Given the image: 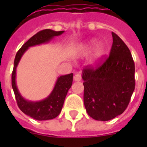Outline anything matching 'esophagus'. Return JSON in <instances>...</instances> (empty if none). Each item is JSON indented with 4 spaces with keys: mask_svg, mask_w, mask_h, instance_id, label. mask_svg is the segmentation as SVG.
<instances>
[{
    "mask_svg": "<svg viewBox=\"0 0 147 147\" xmlns=\"http://www.w3.org/2000/svg\"><path fill=\"white\" fill-rule=\"evenodd\" d=\"M82 80V76L79 74H76L75 76H74V81L76 82H80Z\"/></svg>",
    "mask_w": 147,
    "mask_h": 147,
    "instance_id": "34e87169",
    "label": "esophagus"
}]
</instances>
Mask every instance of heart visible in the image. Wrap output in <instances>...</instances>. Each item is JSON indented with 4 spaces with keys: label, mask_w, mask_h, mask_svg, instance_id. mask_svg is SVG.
Returning <instances> with one entry per match:
<instances>
[{
    "label": "heart",
    "mask_w": 147,
    "mask_h": 147,
    "mask_svg": "<svg viewBox=\"0 0 147 147\" xmlns=\"http://www.w3.org/2000/svg\"><path fill=\"white\" fill-rule=\"evenodd\" d=\"M96 43L97 40H94V39H92V40H89V41L88 42L87 44L85 45V53H88V52H90V51L92 50V48L96 45ZM104 52H105V47H104L101 43H98L96 46V47H95V49H94V60H95V61H98V59H100V57H101L103 55V54H104Z\"/></svg>",
    "instance_id": "1"
}]
</instances>
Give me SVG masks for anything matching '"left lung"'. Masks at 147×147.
I'll list each match as a JSON object with an SVG mask.
<instances>
[{
	"mask_svg": "<svg viewBox=\"0 0 147 147\" xmlns=\"http://www.w3.org/2000/svg\"><path fill=\"white\" fill-rule=\"evenodd\" d=\"M109 57L94 69L82 71L84 104L88 114L106 121L121 114L127 107L135 88V65L130 49L112 32Z\"/></svg>",
	"mask_w": 147,
	"mask_h": 147,
	"instance_id": "left-lung-1",
	"label": "left lung"
}]
</instances>
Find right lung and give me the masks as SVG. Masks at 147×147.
<instances>
[{"label": "right lung", "instance_id": "1", "mask_svg": "<svg viewBox=\"0 0 147 147\" xmlns=\"http://www.w3.org/2000/svg\"><path fill=\"white\" fill-rule=\"evenodd\" d=\"M63 33L64 31H54L49 29L40 31L22 46L15 56L11 78L12 88L17 105L24 114L37 121L51 120L56 117L60 114L68 91L72 85L73 73L59 76L56 80L54 88L47 98L40 101H31L26 100L22 96L17 88L16 83L17 67L24 53L30 47L49 42L55 36H60Z\"/></svg>", "mask_w": 147, "mask_h": 147}]
</instances>
